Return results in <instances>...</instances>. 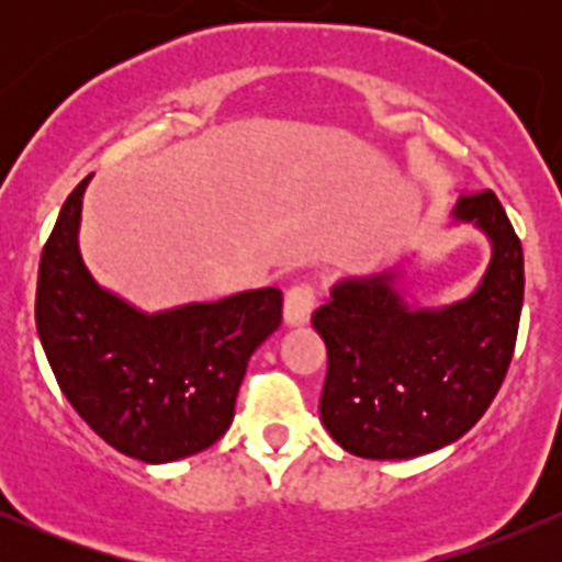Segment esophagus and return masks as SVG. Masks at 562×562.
Wrapping results in <instances>:
<instances>
[{"instance_id":"obj_1","label":"esophagus","mask_w":562,"mask_h":562,"mask_svg":"<svg viewBox=\"0 0 562 562\" xmlns=\"http://www.w3.org/2000/svg\"><path fill=\"white\" fill-rule=\"evenodd\" d=\"M314 306H317V288L312 282H299L285 293V325H306L312 317Z\"/></svg>"}]
</instances>
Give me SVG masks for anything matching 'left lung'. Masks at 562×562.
<instances>
[{"label": "left lung", "instance_id": "obj_1", "mask_svg": "<svg viewBox=\"0 0 562 562\" xmlns=\"http://www.w3.org/2000/svg\"><path fill=\"white\" fill-rule=\"evenodd\" d=\"M454 222L492 240L473 295L417 308L396 272L340 280L312 325L327 346L319 417L364 460H409L465 436L494 402L513 362L524 308V248L492 190L457 200Z\"/></svg>", "mask_w": 562, "mask_h": 562}]
</instances>
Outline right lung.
<instances>
[{
    "mask_svg": "<svg viewBox=\"0 0 562 562\" xmlns=\"http://www.w3.org/2000/svg\"><path fill=\"white\" fill-rule=\"evenodd\" d=\"M76 184L42 250L36 330L57 385L102 441L173 462L227 434L250 353L282 322L277 288L145 314L100 288L79 250Z\"/></svg>",
    "mask_w": 562,
    "mask_h": 562,
    "instance_id": "obj_1",
    "label": "right lung"
}]
</instances>
